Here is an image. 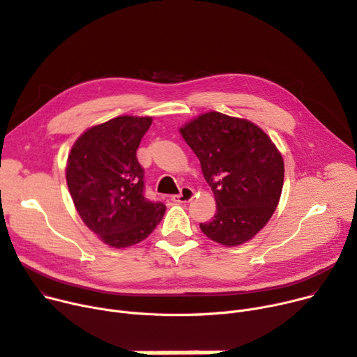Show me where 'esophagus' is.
Wrapping results in <instances>:
<instances>
[{
    "label": "esophagus",
    "instance_id": "1",
    "mask_svg": "<svg viewBox=\"0 0 357 357\" xmlns=\"http://www.w3.org/2000/svg\"><path fill=\"white\" fill-rule=\"evenodd\" d=\"M194 198V191L190 187H183L178 195H172L174 203H188Z\"/></svg>",
    "mask_w": 357,
    "mask_h": 357
}]
</instances>
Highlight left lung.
Returning a JSON list of instances; mask_svg holds the SVG:
<instances>
[{
    "instance_id": "8db88e82",
    "label": "left lung",
    "mask_w": 357,
    "mask_h": 357,
    "mask_svg": "<svg viewBox=\"0 0 357 357\" xmlns=\"http://www.w3.org/2000/svg\"><path fill=\"white\" fill-rule=\"evenodd\" d=\"M215 198L217 211L199 229L211 241L236 246L267 225L280 199L284 163L255 123L207 112L181 128Z\"/></svg>"
}]
</instances>
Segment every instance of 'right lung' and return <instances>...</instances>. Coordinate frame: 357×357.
Masks as SVG:
<instances>
[{
	"label": "right lung",
	"instance_id": "right-lung-1",
	"mask_svg": "<svg viewBox=\"0 0 357 357\" xmlns=\"http://www.w3.org/2000/svg\"><path fill=\"white\" fill-rule=\"evenodd\" d=\"M151 118L118 116L87 130L68 154L67 183L84 225L105 243L127 248L146 239L165 204L144 194L137 149Z\"/></svg>",
	"mask_w": 357,
	"mask_h": 357
}]
</instances>
